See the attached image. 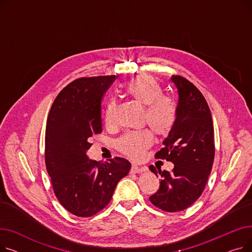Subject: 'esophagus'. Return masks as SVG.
<instances>
[{"instance_id": "34e87169", "label": "esophagus", "mask_w": 252, "mask_h": 252, "mask_svg": "<svg viewBox=\"0 0 252 252\" xmlns=\"http://www.w3.org/2000/svg\"><path fill=\"white\" fill-rule=\"evenodd\" d=\"M147 170L146 166H138L137 164H133L130 168V173L131 174H140V173H144V171Z\"/></svg>"}]
</instances>
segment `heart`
I'll list each match as a JSON object with an SVG mask.
<instances>
[{"instance_id": "b5f03b06", "label": "heart", "mask_w": 252, "mask_h": 252, "mask_svg": "<svg viewBox=\"0 0 252 252\" xmlns=\"http://www.w3.org/2000/svg\"><path fill=\"white\" fill-rule=\"evenodd\" d=\"M126 92L138 103L146 106L145 118L156 134L169 133L176 123L177 106L173 100L162 96L161 87L152 76L138 75L126 85ZM115 105V101L110 100L106 106L105 122L107 125L112 124ZM152 141V135L147 129L130 131L118 140L117 148L133 159H141Z\"/></svg>"}]
</instances>
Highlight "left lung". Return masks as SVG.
<instances>
[{"label":"left lung","mask_w":252,"mask_h":252,"mask_svg":"<svg viewBox=\"0 0 252 252\" xmlns=\"http://www.w3.org/2000/svg\"><path fill=\"white\" fill-rule=\"evenodd\" d=\"M170 81L179 95L176 123L155 157L165 158L175 166L170 173L149 166L161 176L159 189L149 199L156 207L175 213L191 206L202 194L213 168L215 142L213 118L200 91L180 75Z\"/></svg>","instance_id":"obj_1"}]
</instances>
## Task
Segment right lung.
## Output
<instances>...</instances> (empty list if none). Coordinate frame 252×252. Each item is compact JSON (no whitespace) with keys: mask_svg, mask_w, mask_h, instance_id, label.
Wrapping results in <instances>:
<instances>
[{"mask_svg":"<svg viewBox=\"0 0 252 252\" xmlns=\"http://www.w3.org/2000/svg\"><path fill=\"white\" fill-rule=\"evenodd\" d=\"M115 75L82 77L56 97L46 126L45 158L53 189L64 208L76 217L96 215L107 205L130 162L115 157L95 161L87 156L90 138L102 131L101 101Z\"/></svg>","mask_w":252,"mask_h":252,"instance_id":"add662e5","label":"right lung"}]
</instances>
